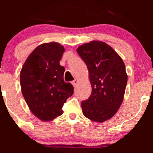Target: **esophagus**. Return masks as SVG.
<instances>
[{
    "label": "esophagus",
    "mask_w": 153,
    "mask_h": 153,
    "mask_svg": "<svg viewBox=\"0 0 153 153\" xmlns=\"http://www.w3.org/2000/svg\"><path fill=\"white\" fill-rule=\"evenodd\" d=\"M71 83H72V85H73V86L75 87L77 85H78V79H75L74 80H73V81H72Z\"/></svg>",
    "instance_id": "34e87169"
}]
</instances>
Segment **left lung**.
I'll list each match as a JSON object with an SVG mask.
<instances>
[{"instance_id": "8db88e82", "label": "left lung", "mask_w": 153, "mask_h": 153, "mask_svg": "<svg viewBox=\"0 0 153 153\" xmlns=\"http://www.w3.org/2000/svg\"><path fill=\"white\" fill-rule=\"evenodd\" d=\"M87 65L92 91L82 101V114L96 122L114 117L122 104L127 82L125 65L114 49L103 42L91 41L77 49Z\"/></svg>"}]
</instances>
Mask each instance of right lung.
<instances>
[{
    "instance_id": "1",
    "label": "right lung",
    "mask_w": 153,
    "mask_h": 153,
    "mask_svg": "<svg viewBox=\"0 0 153 153\" xmlns=\"http://www.w3.org/2000/svg\"><path fill=\"white\" fill-rule=\"evenodd\" d=\"M64 47L45 43L34 49L20 73L22 92L29 109L44 122L62 114L63 105L73 94V86L63 79L65 68L59 65Z\"/></svg>"
}]
</instances>
